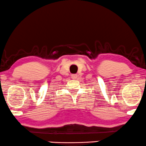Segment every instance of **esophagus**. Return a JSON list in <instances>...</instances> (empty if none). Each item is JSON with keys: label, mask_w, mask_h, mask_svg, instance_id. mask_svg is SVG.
I'll return each instance as SVG.
<instances>
[{"label": "esophagus", "mask_w": 146, "mask_h": 146, "mask_svg": "<svg viewBox=\"0 0 146 146\" xmlns=\"http://www.w3.org/2000/svg\"><path fill=\"white\" fill-rule=\"evenodd\" d=\"M71 78H72V79H73V80H75L76 79V78H77V75L76 74H72L71 76Z\"/></svg>", "instance_id": "1"}]
</instances>
